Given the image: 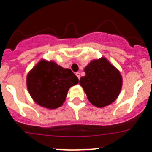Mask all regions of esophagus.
Wrapping results in <instances>:
<instances>
[{
  "instance_id": "obj_1",
  "label": "esophagus",
  "mask_w": 152,
  "mask_h": 152,
  "mask_svg": "<svg viewBox=\"0 0 152 152\" xmlns=\"http://www.w3.org/2000/svg\"><path fill=\"white\" fill-rule=\"evenodd\" d=\"M76 76L78 77V79H80V78H81V74H80V73L79 72L76 73Z\"/></svg>"
}]
</instances>
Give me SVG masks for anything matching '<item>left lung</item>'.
<instances>
[{"label": "left lung", "instance_id": "obj_1", "mask_svg": "<svg viewBox=\"0 0 152 152\" xmlns=\"http://www.w3.org/2000/svg\"><path fill=\"white\" fill-rule=\"evenodd\" d=\"M86 75L80 78L91 104L99 108L109 106L118 98L122 87L120 71L104 57L92 60L84 68Z\"/></svg>", "mask_w": 152, "mask_h": 152}]
</instances>
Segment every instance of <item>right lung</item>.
<instances>
[{
	"label": "right lung",
	"instance_id": "1",
	"mask_svg": "<svg viewBox=\"0 0 152 152\" xmlns=\"http://www.w3.org/2000/svg\"><path fill=\"white\" fill-rule=\"evenodd\" d=\"M78 83V78L71 69L44 59H41L26 77L27 88L33 100L49 109L61 106L68 91Z\"/></svg>",
	"mask_w": 152,
	"mask_h": 152
}]
</instances>
